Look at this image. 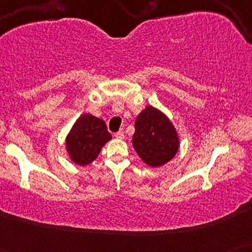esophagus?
Returning <instances> with one entry per match:
<instances>
[{
    "label": "esophagus",
    "instance_id": "34e87169",
    "mask_svg": "<svg viewBox=\"0 0 252 252\" xmlns=\"http://www.w3.org/2000/svg\"><path fill=\"white\" fill-rule=\"evenodd\" d=\"M115 137H117V139H124L125 134H124V132H117L115 133Z\"/></svg>",
    "mask_w": 252,
    "mask_h": 252
}]
</instances>
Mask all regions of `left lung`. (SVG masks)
<instances>
[{"label": "left lung", "mask_w": 252, "mask_h": 252, "mask_svg": "<svg viewBox=\"0 0 252 252\" xmlns=\"http://www.w3.org/2000/svg\"><path fill=\"white\" fill-rule=\"evenodd\" d=\"M132 141L141 159L153 167L167 163L179 149V139L172 123L153 106H147L137 116Z\"/></svg>", "instance_id": "left-lung-1"}]
</instances>
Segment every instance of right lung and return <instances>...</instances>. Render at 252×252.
<instances>
[{"instance_id": "right-lung-1", "label": "right lung", "mask_w": 252, "mask_h": 252, "mask_svg": "<svg viewBox=\"0 0 252 252\" xmlns=\"http://www.w3.org/2000/svg\"><path fill=\"white\" fill-rule=\"evenodd\" d=\"M111 140L105 123L92 115H82L66 137V149L75 164H91L98 156L102 147Z\"/></svg>"}]
</instances>
